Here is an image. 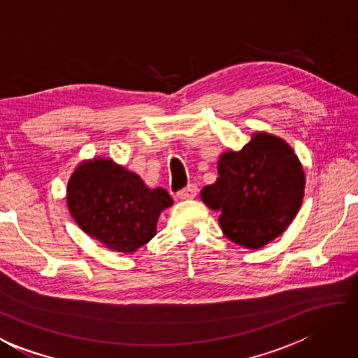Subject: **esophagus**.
<instances>
[{
	"mask_svg": "<svg viewBox=\"0 0 358 358\" xmlns=\"http://www.w3.org/2000/svg\"><path fill=\"white\" fill-rule=\"evenodd\" d=\"M197 186L196 185H187L186 187H183V189L178 191L177 197L181 199V200H189V199H194L197 196Z\"/></svg>",
	"mask_w": 358,
	"mask_h": 358,
	"instance_id": "34e87169",
	"label": "esophagus"
}]
</instances>
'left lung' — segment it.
Returning <instances> with one entry per match:
<instances>
[{
  "mask_svg": "<svg viewBox=\"0 0 358 358\" xmlns=\"http://www.w3.org/2000/svg\"><path fill=\"white\" fill-rule=\"evenodd\" d=\"M219 177L200 192L203 203L220 211L224 235L247 249H258L287 230L302 205L305 175L283 139L255 133L239 152L217 161Z\"/></svg>",
  "mask_w": 358,
  "mask_h": 358,
  "instance_id": "8db88e82",
  "label": "left lung"
}]
</instances>
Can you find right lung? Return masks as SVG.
Masks as SVG:
<instances>
[{"mask_svg": "<svg viewBox=\"0 0 358 358\" xmlns=\"http://www.w3.org/2000/svg\"><path fill=\"white\" fill-rule=\"evenodd\" d=\"M167 191L147 187L139 175L109 158L83 161L70 175L67 206L80 229L109 250L131 253L157 235Z\"/></svg>", "mask_w": 358, "mask_h": 358, "instance_id": "1", "label": "right lung"}]
</instances>
